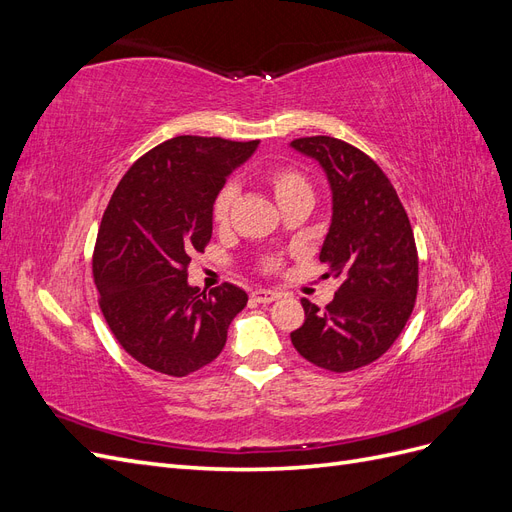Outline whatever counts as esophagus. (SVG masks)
<instances>
[{"mask_svg": "<svg viewBox=\"0 0 512 512\" xmlns=\"http://www.w3.org/2000/svg\"><path fill=\"white\" fill-rule=\"evenodd\" d=\"M252 299H254L256 303H273V301L280 299V292H275V290H265V288H258V290H254V292H252Z\"/></svg>", "mask_w": 512, "mask_h": 512, "instance_id": "obj_1", "label": "esophagus"}]
</instances>
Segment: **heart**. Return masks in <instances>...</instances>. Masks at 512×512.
<instances>
[{"label":"heart","mask_w":512,"mask_h":512,"mask_svg":"<svg viewBox=\"0 0 512 512\" xmlns=\"http://www.w3.org/2000/svg\"><path fill=\"white\" fill-rule=\"evenodd\" d=\"M265 183L269 185V190H271L273 198L277 200V205H280L284 211L294 205H307V207L314 205V185L299 166H294V164L273 166L265 173ZM235 198H237L235 185H230V183L224 185V188L213 200V207H211L213 222L224 224L228 220V213H230L232 205H235ZM258 267L265 273H275V271H280L282 260L277 256H267L260 260Z\"/></svg>","instance_id":"heart-1"}]
</instances>
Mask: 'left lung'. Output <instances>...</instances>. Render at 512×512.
<instances>
[{
    "label": "left lung",
    "instance_id": "8db88e82",
    "mask_svg": "<svg viewBox=\"0 0 512 512\" xmlns=\"http://www.w3.org/2000/svg\"><path fill=\"white\" fill-rule=\"evenodd\" d=\"M324 168L333 192V220L322 243L324 277H335L333 301L320 309L301 299L305 322L292 346L316 367L346 374L389 350L412 316L418 254L408 213L367 153L333 136L290 143Z\"/></svg>",
    "mask_w": 512,
    "mask_h": 512
}]
</instances>
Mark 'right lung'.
<instances>
[{
  "instance_id": "add662e5",
  "label": "right lung",
  "mask_w": 512,
  "mask_h": 512,
  "mask_svg": "<svg viewBox=\"0 0 512 512\" xmlns=\"http://www.w3.org/2000/svg\"><path fill=\"white\" fill-rule=\"evenodd\" d=\"M256 147L175 136L138 158L108 200L94 247L98 303L121 348L153 371L183 378L209 365L247 305L232 284L192 288L188 267L211 239L215 196Z\"/></svg>"
}]
</instances>
